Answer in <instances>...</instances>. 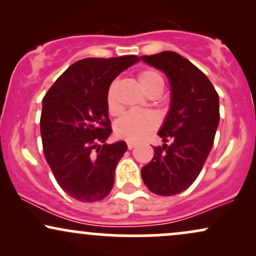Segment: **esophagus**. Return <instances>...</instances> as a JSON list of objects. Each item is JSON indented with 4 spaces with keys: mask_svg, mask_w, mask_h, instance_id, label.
<instances>
[{
    "mask_svg": "<svg viewBox=\"0 0 256 256\" xmlns=\"http://www.w3.org/2000/svg\"><path fill=\"white\" fill-rule=\"evenodd\" d=\"M134 146H136V144H134V142H128V148L130 149V150H131V149H134Z\"/></svg>",
    "mask_w": 256,
    "mask_h": 256,
    "instance_id": "1",
    "label": "esophagus"
}]
</instances>
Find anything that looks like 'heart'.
Here are the masks:
<instances>
[{
  "label": "heart",
  "mask_w": 256,
  "mask_h": 256,
  "mask_svg": "<svg viewBox=\"0 0 256 256\" xmlns=\"http://www.w3.org/2000/svg\"><path fill=\"white\" fill-rule=\"evenodd\" d=\"M137 79L148 96L160 95L165 86L162 76L156 70H143L137 74ZM116 82H113L108 86L107 95H106L108 112L113 116L119 114L122 110L116 100ZM158 122H158V116L150 110H132L124 114L116 122L114 130H116V136L122 140H128V142H138L148 136L152 131H154L158 126Z\"/></svg>",
  "instance_id": "1"
}]
</instances>
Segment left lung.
<instances>
[{"mask_svg":"<svg viewBox=\"0 0 256 256\" xmlns=\"http://www.w3.org/2000/svg\"><path fill=\"white\" fill-rule=\"evenodd\" d=\"M140 58L165 73L172 91L171 110L158 134L172 143L154 146V158L142 167V178L156 195H177L195 182L210 155L220 118L219 96L207 76L178 52Z\"/></svg>","mask_w":256,"mask_h":256,"instance_id":"1","label":"left lung"}]
</instances>
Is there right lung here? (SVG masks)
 I'll list each match as a JSON object with an SVG mask.
<instances>
[{
    "mask_svg": "<svg viewBox=\"0 0 256 256\" xmlns=\"http://www.w3.org/2000/svg\"><path fill=\"white\" fill-rule=\"evenodd\" d=\"M137 61L136 55L79 60L43 98L44 156L61 189L78 201H101L113 188L128 146L124 140L106 143L112 132L106 95L119 73Z\"/></svg>",
    "mask_w": 256,
    "mask_h": 256,
    "instance_id": "obj_1",
    "label": "right lung"
}]
</instances>
